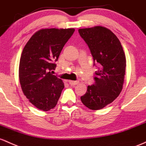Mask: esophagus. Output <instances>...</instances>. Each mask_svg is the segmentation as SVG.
I'll use <instances>...</instances> for the list:
<instances>
[{"mask_svg": "<svg viewBox=\"0 0 146 146\" xmlns=\"http://www.w3.org/2000/svg\"><path fill=\"white\" fill-rule=\"evenodd\" d=\"M78 83H79V81H69V84L72 86H76V85L78 84Z\"/></svg>", "mask_w": 146, "mask_h": 146, "instance_id": "esophagus-1", "label": "esophagus"}]
</instances>
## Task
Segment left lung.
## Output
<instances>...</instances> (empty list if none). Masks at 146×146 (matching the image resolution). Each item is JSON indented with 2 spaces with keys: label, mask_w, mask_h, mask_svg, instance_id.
<instances>
[{
  "label": "left lung",
  "mask_w": 146,
  "mask_h": 146,
  "mask_svg": "<svg viewBox=\"0 0 146 146\" xmlns=\"http://www.w3.org/2000/svg\"><path fill=\"white\" fill-rule=\"evenodd\" d=\"M78 33L90 50L94 66L100 65L95 72L94 83L88 86L81 100L89 109L101 110L114 101L122 90L126 66L125 53L115 34L106 27L80 29Z\"/></svg>",
  "instance_id": "left-lung-1"
}]
</instances>
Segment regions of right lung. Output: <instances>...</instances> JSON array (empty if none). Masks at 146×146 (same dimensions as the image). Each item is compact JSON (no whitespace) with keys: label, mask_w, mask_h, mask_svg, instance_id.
<instances>
[{"label":"right lung","mask_w":146,"mask_h":146,"mask_svg":"<svg viewBox=\"0 0 146 146\" xmlns=\"http://www.w3.org/2000/svg\"><path fill=\"white\" fill-rule=\"evenodd\" d=\"M74 29H45L30 38L23 50L19 79L27 99L38 109L48 111L55 107L64 84L53 75L60 52Z\"/></svg>","instance_id":"obj_1"}]
</instances>
